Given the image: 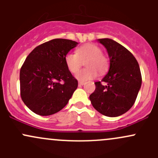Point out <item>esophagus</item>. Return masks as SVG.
Instances as JSON below:
<instances>
[{"mask_svg": "<svg viewBox=\"0 0 158 158\" xmlns=\"http://www.w3.org/2000/svg\"><path fill=\"white\" fill-rule=\"evenodd\" d=\"M84 83H85V82H82V81H79V86H81V85H83Z\"/></svg>", "mask_w": 158, "mask_h": 158, "instance_id": "34e87169", "label": "esophagus"}]
</instances>
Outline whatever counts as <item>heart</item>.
<instances>
[{"instance_id":"1","label":"heart","mask_w":158,"mask_h":158,"mask_svg":"<svg viewBox=\"0 0 158 158\" xmlns=\"http://www.w3.org/2000/svg\"><path fill=\"white\" fill-rule=\"evenodd\" d=\"M65 63L67 69L72 73L79 71L85 62L86 68L80 70L76 75V78L79 81H87L95 79L98 76V72L103 74L109 67L108 59L102 54V50L98 46L93 44H86L76 49V53L68 52L65 56Z\"/></svg>"}]
</instances>
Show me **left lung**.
Instances as JSON below:
<instances>
[{
    "instance_id": "1",
    "label": "left lung",
    "mask_w": 158,
    "mask_h": 158,
    "mask_svg": "<svg viewBox=\"0 0 158 158\" xmlns=\"http://www.w3.org/2000/svg\"><path fill=\"white\" fill-rule=\"evenodd\" d=\"M110 59L109 73L96 82L95 90L89 96L92 106L108 117L125 114L135 104L141 86V74L138 61L131 52L109 38L98 39Z\"/></svg>"
}]
</instances>
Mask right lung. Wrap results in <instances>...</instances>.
<instances>
[{"label": "right lung", "mask_w": 158, "mask_h": 158, "mask_svg": "<svg viewBox=\"0 0 158 158\" xmlns=\"http://www.w3.org/2000/svg\"><path fill=\"white\" fill-rule=\"evenodd\" d=\"M77 44L70 40H51L27 57L20 72V96L33 112L50 115L69 102L78 81L66 67L64 58Z\"/></svg>", "instance_id": "add662e5"}]
</instances>
